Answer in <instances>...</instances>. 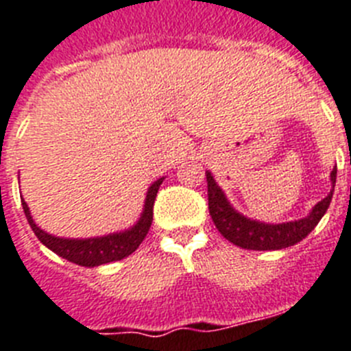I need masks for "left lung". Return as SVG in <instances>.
Masks as SVG:
<instances>
[{"mask_svg": "<svg viewBox=\"0 0 351 351\" xmlns=\"http://www.w3.org/2000/svg\"><path fill=\"white\" fill-rule=\"evenodd\" d=\"M330 178H332V186H335L337 169L332 170ZM206 181L208 208H210V215L219 233L234 245L242 249H253V251H274V249L298 244L317 226L321 217L328 210L332 195H334V190H332L323 201L315 204L311 215L301 221L285 222V224H262V222L251 221L237 213L230 206L221 188L217 186L215 179L211 178L210 172H206Z\"/></svg>", "mask_w": 351, "mask_h": 351, "instance_id": "obj_1", "label": "left lung"}]
</instances>
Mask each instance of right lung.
Segmentation results:
<instances>
[{
  "label": "right lung",
  "instance_id": "1",
  "mask_svg": "<svg viewBox=\"0 0 351 351\" xmlns=\"http://www.w3.org/2000/svg\"><path fill=\"white\" fill-rule=\"evenodd\" d=\"M163 182V178L149 188L147 192V199H145V210L141 213L140 221L134 228L123 231V233L107 234V237H100V239H88V240H69V239H57L51 237L40 228H37L36 222L32 221L30 211L26 202L23 201V210L28 219V224L34 230L37 239L43 242L48 249H51L53 253L66 258L68 262L78 263L84 267H97L102 263L117 262V260L125 258L129 254H132L136 249L140 247V244L145 240L147 233L152 224V215H154V201L158 195L159 184Z\"/></svg>",
  "mask_w": 351,
  "mask_h": 351
}]
</instances>
